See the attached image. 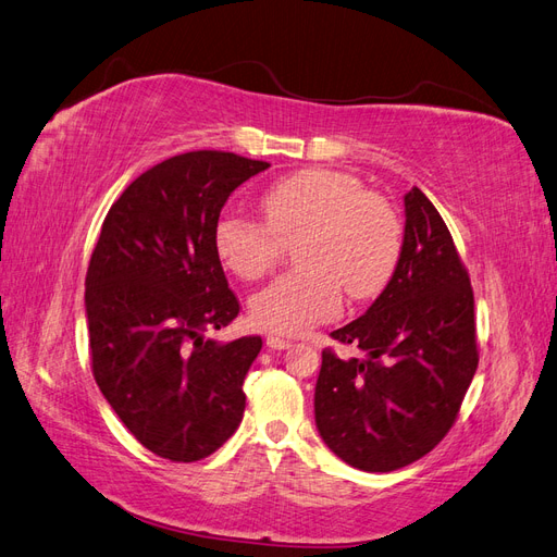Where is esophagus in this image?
<instances>
[{
	"mask_svg": "<svg viewBox=\"0 0 557 557\" xmlns=\"http://www.w3.org/2000/svg\"><path fill=\"white\" fill-rule=\"evenodd\" d=\"M265 345H268L270 349H289V347H292V343H289L287 338H280V336H268V338H265Z\"/></svg>",
	"mask_w": 557,
	"mask_h": 557,
	"instance_id": "obj_1",
	"label": "esophagus"
}]
</instances>
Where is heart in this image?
I'll return each mask as SVG.
<instances>
[{"label": "heart", "instance_id": "heart-1", "mask_svg": "<svg viewBox=\"0 0 557 557\" xmlns=\"http://www.w3.org/2000/svg\"><path fill=\"white\" fill-rule=\"evenodd\" d=\"M259 208L265 224L221 214L214 251L233 275L259 280L277 263L282 245L300 237L296 273L251 298V320L265 331L304 336L341 312L343 289L352 300L375 298L401 261L399 214L352 174L298 170L268 186Z\"/></svg>", "mask_w": 557, "mask_h": 557}]
</instances>
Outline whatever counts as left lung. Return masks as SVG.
<instances>
[{"label":"left lung","mask_w":557,"mask_h":557,"mask_svg":"<svg viewBox=\"0 0 557 557\" xmlns=\"http://www.w3.org/2000/svg\"><path fill=\"white\" fill-rule=\"evenodd\" d=\"M404 208L394 277L359 320L331 333L367 359L324 349L314 387L320 436L361 471H394L434 450L479 367L471 282L446 221L418 186Z\"/></svg>","instance_id":"1"}]
</instances>
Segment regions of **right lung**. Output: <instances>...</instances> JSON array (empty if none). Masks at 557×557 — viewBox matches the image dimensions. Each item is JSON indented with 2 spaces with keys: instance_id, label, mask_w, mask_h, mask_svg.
<instances>
[{
  "instance_id": "1",
  "label": "right lung",
  "mask_w": 557,
  "mask_h": 557,
  "mask_svg": "<svg viewBox=\"0 0 557 557\" xmlns=\"http://www.w3.org/2000/svg\"><path fill=\"white\" fill-rule=\"evenodd\" d=\"M270 163L188 151L153 165L111 205L86 275L92 375L128 432L158 457L196 462L243 422L261 336L205 338L237 312L214 251L233 190Z\"/></svg>"
}]
</instances>
